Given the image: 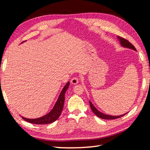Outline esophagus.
I'll use <instances>...</instances> for the list:
<instances>
[{"label": "esophagus", "mask_w": 150, "mask_h": 150, "mask_svg": "<svg viewBox=\"0 0 150 150\" xmlns=\"http://www.w3.org/2000/svg\"><path fill=\"white\" fill-rule=\"evenodd\" d=\"M71 82L72 84H76L79 83V78L78 77H74L71 80Z\"/></svg>", "instance_id": "obj_1"}]
</instances>
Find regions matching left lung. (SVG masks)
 <instances>
[{
	"mask_svg": "<svg viewBox=\"0 0 150 150\" xmlns=\"http://www.w3.org/2000/svg\"><path fill=\"white\" fill-rule=\"evenodd\" d=\"M117 38L119 39L120 44H121V45L122 47L129 48V49L134 50V51H137V49H136V48L134 47V46H133V45L131 44V42H129L128 40H126V39L122 38L121 37H120V36H117ZM89 104H90L91 108L93 112L98 117H100V118H101V119H104V120H115V119L119 118V117H121L123 116H125L126 115V114H125V115H120V116H111V115H105V114H103V113L101 112L100 111H99L97 110V109L93 106V104H92V103L90 101H89Z\"/></svg>",
	"mask_w": 150,
	"mask_h": 150,
	"instance_id": "1",
	"label": "left lung"
}]
</instances>
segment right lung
<instances>
[{"mask_svg": "<svg viewBox=\"0 0 150 150\" xmlns=\"http://www.w3.org/2000/svg\"><path fill=\"white\" fill-rule=\"evenodd\" d=\"M69 82H67V83L65 85L64 88L62 89L59 96L57 99V101L53 109L48 113V114L42 117H39V118H37V119H28V118H25V117H22V118H23L25 121L30 122V123L37 124V125L49 124L56 121L59 118V117L60 116L61 113L62 111L63 106H64V99H65V96H64L65 93L68 88H69Z\"/></svg>", "mask_w": 150, "mask_h": 150, "instance_id": "obj_1", "label": "right lung"}]
</instances>
